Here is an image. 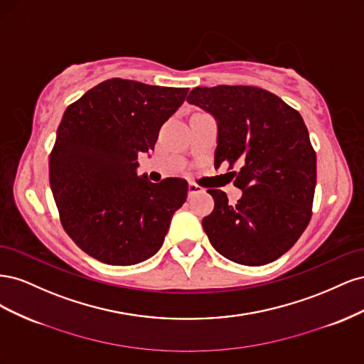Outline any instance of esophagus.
Masks as SVG:
<instances>
[{"label":"esophagus","mask_w":364,"mask_h":364,"mask_svg":"<svg viewBox=\"0 0 364 364\" xmlns=\"http://www.w3.org/2000/svg\"><path fill=\"white\" fill-rule=\"evenodd\" d=\"M202 191H203L202 186H199V185L194 183V182H190V183H188V194H190V196L197 194V193H202Z\"/></svg>","instance_id":"1"}]
</instances>
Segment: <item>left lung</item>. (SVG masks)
Segmentation results:
<instances>
[{
	"mask_svg": "<svg viewBox=\"0 0 364 364\" xmlns=\"http://www.w3.org/2000/svg\"><path fill=\"white\" fill-rule=\"evenodd\" d=\"M186 102L213 114L218 124L214 162L243 190L237 205L208 190L213 213L202 220L213 247L243 266H264L287 252L313 214L316 151L301 114L255 86L194 87Z\"/></svg>",
	"mask_w": 364,
	"mask_h": 364,
	"instance_id": "left-lung-1",
	"label": "left lung"
}]
</instances>
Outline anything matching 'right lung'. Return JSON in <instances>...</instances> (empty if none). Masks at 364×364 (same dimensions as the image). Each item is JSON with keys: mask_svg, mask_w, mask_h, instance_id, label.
<instances>
[{"mask_svg": "<svg viewBox=\"0 0 364 364\" xmlns=\"http://www.w3.org/2000/svg\"><path fill=\"white\" fill-rule=\"evenodd\" d=\"M188 87L109 79L65 111L50 153L60 223L87 255L111 266L153 257L185 203L188 183L138 176V155L155 149L161 126Z\"/></svg>", "mask_w": 364, "mask_h": 364, "instance_id": "right-lung-1", "label": "right lung"}]
</instances>
